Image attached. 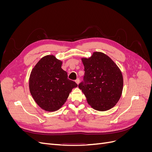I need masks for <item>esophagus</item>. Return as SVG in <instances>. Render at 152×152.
Wrapping results in <instances>:
<instances>
[{
  "label": "esophagus",
  "instance_id": "esophagus-1",
  "mask_svg": "<svg viewBox=\"0 0 152 152\" xmlns=\"http://www.w3.org/2000/svg\"><path fill=\"white\" fill-rule=\"evenodd\" d=\"M75 82H76V83H77V84H79V82H80V80H79V78H78V79H77L75 80Z\"/></svg>",
  "mask_w": 152,
  "mask_h": 152
}]
</instances>
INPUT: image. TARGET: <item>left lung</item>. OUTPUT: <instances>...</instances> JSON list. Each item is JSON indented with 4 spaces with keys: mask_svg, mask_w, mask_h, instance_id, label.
<instances>
[{
    "mask_svg": "<svg viewBox=\"0 0 152 152\" xmlns=\"http://www.w3.org/2000/svg\"><path fill=\"white\" fill-rule=\"evenodd\" d=\"M84 66V80L79 84L87 103L94 110L106 111L120 99L123 77L117 65L107 55L94 52L89 58H82Z\"/></svg>",
    "mask_w": 152,
    "mask_h": 152,
    "instance_id": "obj_1",
    "label": "left lung"
}]
</instances>
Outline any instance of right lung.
Listing matches in <instances>:
<instances>
[{
	"label": "right lung",
	"mask_w": 152,
	"mask_h": 152,
	"mask_svg": "<svg viewBox=\"0 0 152 152\" xmlns=\"http://www.w3.org/2000/svg\"><path fill=\"white\" fill-rule=\"evenodd\" d=\"M62 61L53 55L40 59L32 69L29 79L30 93L39 107L48 112L56 111L66 102L75 82L68 79Z\"/></svg>",
	"instance_id": "add662e5"
}]
</instances>
